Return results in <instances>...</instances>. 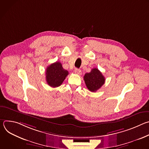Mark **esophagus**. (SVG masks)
I'll return each instance as SVG.
<instances>
[{
	"label": "esophagus",
	"mask_w": 149,
	"mask_h": 149,
	"mask_svg": "<svg viewBox=\"0 0 149 149\" xmlns=\"http://www.w3.org/2000/svg\"><path fill=\"white\" fill-rule=\"evenodd\" d=\"M74 71H75V73L78 74V75H81V71L80 70H79V69L76 68Z\"/></svg>",
	"instance_id": "34e87169"
}]
</instances>
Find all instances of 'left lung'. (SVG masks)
Wrapping results in <instances>:
<instances>
[{
    "instance_id": "1",
    "label": "left lung",
    "mask_w": 149,
    "mask_h": 149,
    "mask_svg": "<svg viewBox=\"0 0 149 149\" xmlns=\"http://www.w3.org/2000/svg\"><path fill=\"white\" fill-rule=\"evenodd\" d=\"M84 79L87 88L91 92H96L105 82V78L102 73L97 69L93 68L89 73L84 76Z\"/></svg>"
}]
</instances>
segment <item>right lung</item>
I'll list each match as a JSON object with an SVG mask.
<instances>
[{
	"instance_id": "right-lung-1",
	"label": "right lung",
	"mask_w": 149,
	"mask_h": 149,
	"mask_svg": "<svg viewBox=\"0 0 149 149\" xmlns=\"http://www.w3.org/2000/svg\"><path fill=\"white\" fill-rule=\"evenodd\" d=\"M68 75V71L63 68L61 63L54 62L46 70V81L51 87L60 86Z\"/></svg>"
}]
</instances>
